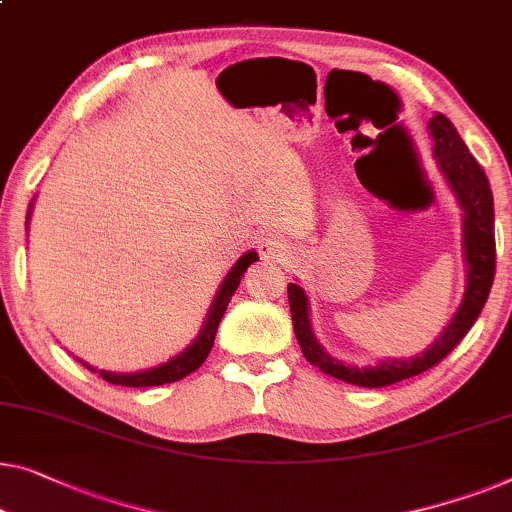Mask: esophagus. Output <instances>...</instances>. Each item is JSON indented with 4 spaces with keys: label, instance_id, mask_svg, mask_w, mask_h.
Segmentation results:
<instances>
[{
    "label": "esophagus",
    "instance_id": "1",
    "mask_svg": "<svg viewBox=\"0 0 512 512\" xmlns=\"http://www.w3.org/2000/svg\"><path fill=\"white\" fill-rule=\"evenodd\" d=\"M256 249H258V254H261L263 261H284V258L288 256V251H291L288 242L274 233L261 235V238L256 240Z\"/></svg>",
    "mask_w": 512,
    "mask_h": 512
}]
</instances>
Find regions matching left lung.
I'll return each instance as SVG.
<instances>
[{"label": "left lung", "instance_id": "obj_1", "mask_svg": "<svg viewBox=\"0 0 512 512\" xmlns=\"http://www.w3.org/2000/svg\"><path fill=\"white\" fill-rule=\"evenodd\" d=\"M427 131L432 138V157L441 170L443 180L453 191L459 210H462V256L466 265L462 302H459L457 311L441 335L436 337V342L422 353L411 355V358H385L367 367L346 365L344 360L325 351L316 339L305 288L300 284H288L293 330L305 358L323 374L360 385V388H383V385H392L427 372L429 367L441 362L476 323L494 281V198L485 170L473 159L469 147L464 145V140L459 138L457 129L446 115L434 113L432 120L427 122Z\"/></svg>", "mask_w": 512, "mask_h": 512}]
</instances>
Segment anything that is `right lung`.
Returning a JSON list of instances; mask_svg holds the SVG:
<instances>
[{"mask_svg": "<svg viewBox=\"0 0 512 512\" xmlns=\"http://www.w3.org/2000/svg\"><path fill=\"white\" fill-rule=\"evenodd\" d=\"M32 205H34V198H32V203H29V210H27V228H29V217H32ZM256 261H258V254L254 249L244 251L238 261H235V265L228 270L224 281H221V286L217 288V295H214L210 311H207L201 332H198L194 342L184 348V351L173 355V358L166 362H161V365H157V367L143 369V372L120 374V372H106V369H99L101 379H106L113 385H129V388H150V385H164V383L180 381V379H184V376H189L191 372H196V369L205 362L207 353L212 351L219 321H221V316L226 314V307H228V302H231L233 293L238 291L242 274L247 272L249 265ZM83 365L90 369V372H96V367H92L90 362H83Z\"/></svg>", "mask_w": 512, "mask_h": 512, "instance_id": "add662e5", "label": "right lung"}]
</instances>
